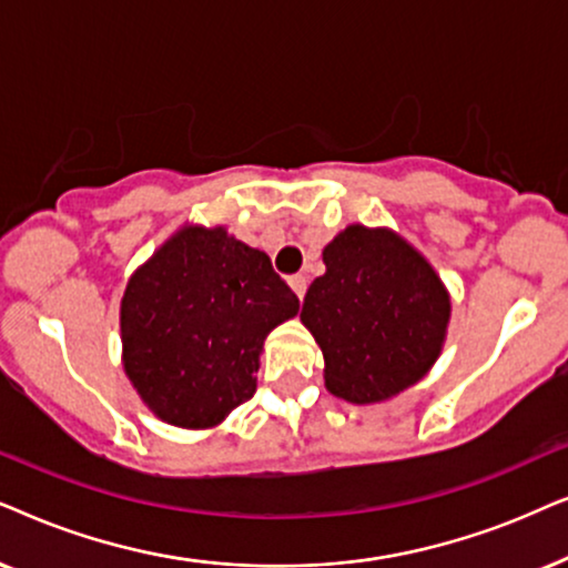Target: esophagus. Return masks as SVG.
Segmentation results:
<instances>
[{
	"label": "esophagus",
	"instance_id": "obj_1",
	"mask_svg": "<svg viewBox=\"0 0 568 568\" xmlns=\"http://www.w3.org/2000/svg\"><path fill=\"white\" fill-rule=\"evenodd\" d=\"M288 283L298 298L306 296V277L304 275H293V277H288Z\"/></svg>",
	"mask_w": 568,
	"mask_h": 568
}]
</instances>
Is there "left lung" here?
<instances>
[{
	"mask_svg": "<svg viewBox=\"0 0 568 568\" xmlns=\"http://www.w3.org/2000/svg\"><path fill=\"white\" fill-rule=\"evenodd\" d=\"M301 322L324 355V387L353 405L397 397L442 355L452 298L426 256L392 229L353 223L322 252Z\"/></svg>",
	"mask_w": 568,
	"mask_h": 568,
	"instance_id": "1",
	"label": "left lung"
}]
</instances>
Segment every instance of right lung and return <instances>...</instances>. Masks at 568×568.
<instances>
[{
  "mask_svg": "<svg viewBox=\"0 0 568 568\" xmlns=\"http://www.w3.org/2000/svg\"><path fill=\"white\" fill-rule=\"evenodd\" d=\"M296 314L267 254L223 225L184 223L126 280L124 374L155 418L215 428L254 395L264 339Z\"/></svg>",
  "mask_w": 568,
  "mask_h": 568,
  "instance_id": "obj_1",
  "label": "right lung"
}]
</instances>
